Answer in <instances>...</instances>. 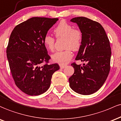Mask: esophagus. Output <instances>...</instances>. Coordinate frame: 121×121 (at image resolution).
<instances>
[{
  "instance_id": "34e87169",
  "label": "esophagus",
  "mask_w": 121,
  "mask_h": 121,
  "mask_svg": "<svg viewBox=\"0 0 121 121\" xmlns=\"http://www.w3.org/2000/svg\"><path fill=\"white\" fill-rule=\"evenodd\" d=\"M59 66H60V68L61 69H64L65 67H66V65H59Z\"/></svg>"
}]
</instances>
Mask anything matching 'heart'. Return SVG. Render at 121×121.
I'll use <instances>...</instances> for the list:
<instances>
[{
  "mask_svg": "<svg viewBox=\"0 0 121 121\" xmlns=\"http://www.w3.org/2000/svg\"><path fill=\"white\" fill-rule=\"evenodd\" d=\"M57 38H65V47L67 49L58 51L52 55V60L60 65H65L69 62L73 56L72 50L77 51L82 42V31L78 28H73V26L65 20L61 21L54 30ZM43 43L47 50L52 51L54 49L55 39L50 35H46L43 39Z\"/></svg>",
  "mask_w": 121,
  "mask_h": 121,
  "instance_id": "obj_1",
  "label": "heart"
}]
</instances>
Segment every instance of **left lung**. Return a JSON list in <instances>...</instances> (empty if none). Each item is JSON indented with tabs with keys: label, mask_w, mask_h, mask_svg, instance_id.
<instances>
[{
	"label": "left lung",
	"mask_w": 121,
	"mask_h": 121,
	"mask_svg": "<svg viewBox=\"0 0 121 121\" xmlns=\"http://www.w3.org/2000/svg\"><path fill=\"white\" fill-rule=\"evenodd\" d=\"M78 26L83 35L82 42L75 60L85 63L71 64L74 73L69 79L71 89L82 95L97 91L106 80L110 69L111 47L101 24L85 17L70 20Z\"/></svg>",
	"instance_id": "8db88e82"
}]
</instances>
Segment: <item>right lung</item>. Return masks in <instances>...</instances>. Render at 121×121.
Here are the masks:
<instances>
[{
    "instance_id": "add662e5",
    "label": "right lung",
    "mask_w": 121,
    "mask_h": 121,
    "mask_svg": "<svg viewBox=\"0 0 121 121\" xmlns=\"http://www.w3.org/2000/svg\"><path fill=\"white\" fill-rule=\"evenodd\" d=\"M58 18L33 17L17 25L12 31L7 57L15 85L30 95H39L50 87L57 63L48 65L50 56L43 39Z\"/></svg>"
}]
</instances>
